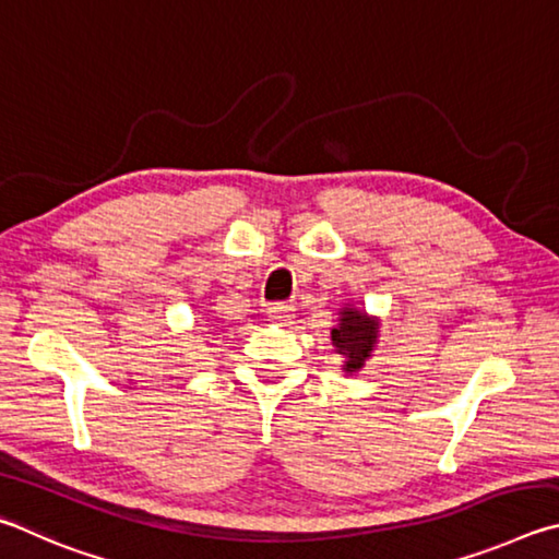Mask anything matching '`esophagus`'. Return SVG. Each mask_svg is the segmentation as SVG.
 <instances>
[{
    "label": "esophagus",
    "mask_w": 559,
    "mask_h": 559,
    "mask_svg": "<svg viewBox=\"0 0 559 559\" xmlns=\"http://www.w3.org/2000/svg\"><path fill=\"white\" fill-rule=\"evenodd\" d=\"M267 317H270V321H274V324L289 326L292 319H295V307H289V305H272L267 309Z\"/></svg>",
    "instance_id": "34e87169"
}]
</instances>
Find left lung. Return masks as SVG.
I'll return each instance as SVG.
<instances>
[{
  "instance_id": "8db88e82",
  "label": "left lung",
  "mask_w": 559,
  "mask_h": 559,
  "mask_svg": "<svg viewBox=\"0 0 559 559\" xmlns=\"http://www.w3.org/2000/svg\"><path fill=\"white\" fill-rule=\"evenodd\" d=\"M380 338V319L370 317L366 309L356 305H346L338 309V324L331 329V344H334L336 354L344 356V373H358L370 356L376 354Z\"/></svg>"
}]
</instances>
